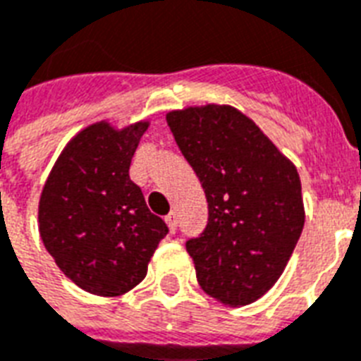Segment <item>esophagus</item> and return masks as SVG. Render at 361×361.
I'll return each instance as SVG.
<instances>
[{
    "instance_id": "esophagus-1",
    "label": "esophagus",
    "mask_w": 361,
    "mask_h": 361,
    "mask_svg": "<svg viewBox=\"0 0 361 361\" xmlns=\"http://www.w3.org/2000/svg\"><path fill=\"white\" fill-rule=\"evenodd\" d=\"M164 221H166V225H169L170 233H176V229H178V219H176L174 212H170L169 216L164 217Z\"/></svg>"
}]
</instances>
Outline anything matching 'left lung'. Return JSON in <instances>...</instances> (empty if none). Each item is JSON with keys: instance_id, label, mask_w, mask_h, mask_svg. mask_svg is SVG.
I'll use <instances>...</instances> for the list:
<instances>
[{"instance_id": "1", "label": "left lung", "mask_w": 361, "mask_h": 361, "mask_svg": "<svg viewBox=\"0 0 361 361\" xmlns=\"http://www.w3.org/2000/svg\"><path fill=\"white\" fill-rule=\"evenodd\" d=\"M166 123L208 200V225L187 242L197 280L229 307L279 282L305 225L295 164L247 115L206 104L172 109Z\"/></svg>"}]
</instances>
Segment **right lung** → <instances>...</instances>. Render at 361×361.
<instances>
[{
  "label": "right lung",
  "mask_w": 361,
  "mask_h": 361,
  "mask_svg": "<svg viewBox=\"0 0 361 361\" xmlns=\"http://www.w3.org/2000/svg\"><path fill=\"white\" fill-rule=\"evenodd\" d=\"M147 128V119L121 128L107 119L85 126L66 144L41 191V240L60 271L92 295L119 297L136 288L169 233L128 176Z\"/></svg>",
  "instance_id": "obj_1"
}]
</instances>
